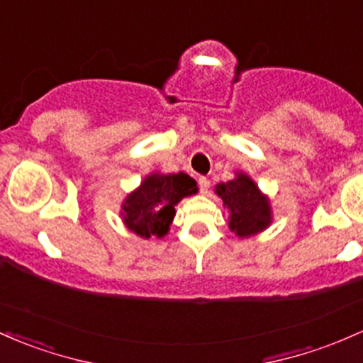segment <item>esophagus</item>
<instances>
[{
  "label": "esophagus",
  "mask_w": 363,
  "mask_h": 363,
  "mask_svg": "<svg viewBox=\"0 0 363 363\" xmlns=\"http://www.w3.org/2000/svg\"><path fill=\"white\" fill-rule=\"evenodd\" d=\"M198 186H200V191L203 194L205 193H208V188H210V181L206 177H198Z\"/></svg>",
  "instance_id": "1"
}]
</instances>
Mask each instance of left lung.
<instances>
[{"label": "left lung", "mask_w": 363, "mask_h": 363, "mask_svg": "<svg viewBox=\"0 0 363 363\" xmlns=\"http://www.w3.org/2000/svg\"><path fill=\"white\" fill-rule=\"evenodd\" d=\"M215 193L229 210V229L236 236H255L272 222L269 198L260 193L250 175L238 172L233 181L215 186Z\"/></svg>", "instance_id": "8db88e82"}]
</instances>
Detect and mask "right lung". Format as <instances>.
<instances>
[{"label":"right lung","instance_id":"obj_1","mask_svg":"<svg viewBox=\"0 0 363 363\" xmlns=\"http://www.w3.org/2000/svg\"><path fill=\"white\" fill-rule=\"evenodd\" d=\"M196 193V181L188 174L153 172L146 175L136 191L127 194L122 203V220L127 229L145 240L163 238L174 220V206Z\"/></svg>","mask_w":363,"mask_h":363}]
</instances>
